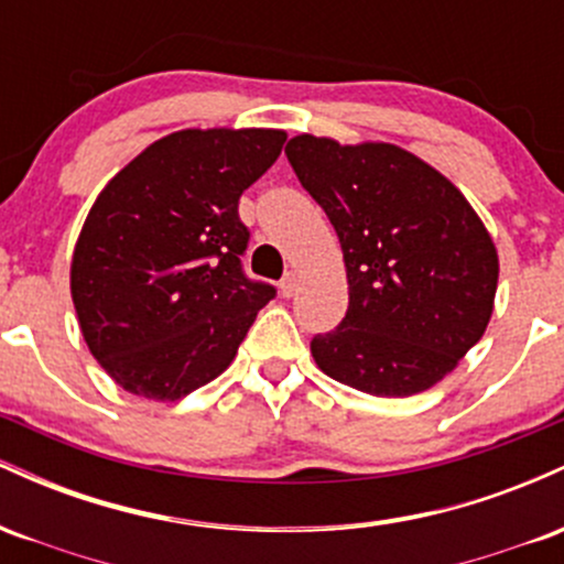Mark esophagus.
I'll return each mask as SVG.
<instances>
[{
  "mask_svg": "<svg viewBox=\"0 0 564 564\" xmlns=\"http://www.w3.org/2000/svg\"><path fill=\"white\" fill-rule=\"evenodd\" d=\"M296 291H300V275L289 273V275L281 281V294H283V296H294Z\"/></svg>",
  "mask_w": 564,
  "mask_h": 564,
  "instance_id": "34e87169",
  "label": "esophagus"
}]
</instances>
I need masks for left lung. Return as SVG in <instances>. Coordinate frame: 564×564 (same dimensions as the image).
<instances>
[{
    "label": "left lung",
    "instance_id": "left-lung-1",
    "mask_svg": "<svg viewBox=\"0 0 564 564\" xmlns=\"http://www.w3.org/2000/svg\"><path fill=\"white\" fill-rule=\"evenodd\" d=\"M286 156L345 251L347 315L313 336L315 364L377 398L430 390L494 313L498 257L480 217L451 180L390 142L300 134Z\"/></svg>",
    "mask_w": 564,
    "mask_h": 564
}]
</instances>
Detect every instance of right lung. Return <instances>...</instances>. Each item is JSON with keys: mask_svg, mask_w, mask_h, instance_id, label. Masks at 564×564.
<instances>
[{"mask_svg": "<svg viewBox=\"0 0 564 564\" xmlns=\"http://www.w3.org/2000/svg\"><path fill=\"white\" fill-rule=\"evenodd\" d=\"M283 142L281 129H183L102 187L76 241L70 296L89 352L127 392L180 400L209 384L275 296L243 273L238 198Z\"/></svg>", "mask_w": 564, "mask_h": 564, "instance_id": "right-lung-1", "label": "right lung"}]
</instances>
